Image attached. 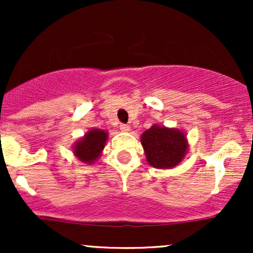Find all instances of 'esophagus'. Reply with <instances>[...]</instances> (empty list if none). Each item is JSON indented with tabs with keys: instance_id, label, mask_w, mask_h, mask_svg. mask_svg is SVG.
Wrapping results in <instances>:
<instances>
[{
	"instance_id": "34e87169",
	"label": "esophagus",
	"mask_w": 253,
	"mask_h": 253,
	"mask_svg": "<svg viewBox=\"0 0 253 253\" xmlns=\"http://www.w3.org/2000/svg\"><path fill=\"white\" fill-rule=\"evenodd\" d=\"M120 129L123 130V132H129V130H130V127L128 126V125L121 124V125H120Z\"/></svg>"
}]
</instances>
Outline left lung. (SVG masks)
I'll list each match as a JSON object with an SVG mask.
<instances>
[{
	"label": "left lung",
	"instance_id": "1",
	"mask_svg": "<svg viewBox=\"0 0 253 253\" xmlns=\"http://www.w3.org/2000/svg\"><path fill=\"white\" fill-rule=\"evenodd\" d=\"M146 161L156 169H172L188 153L187 134L178 128L152 125L140 136Z\"/></svg>",
	"mask_w": 253,
	"mask_h": 253
}]
</instances>
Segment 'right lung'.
I'll use <instances>...</instances> for the list:
<instances>
[{"label": "right lung", "instance_id": "obj_1", "mask_svg": "<svg viewBox=\"0 0 253 253\" xmlns=\"http://www.w3.org/2000/svg\"><path fill=\"white\" fill-rule=\"evenodd\" d=\"M109 133L98 128H90L82 138L75 141L72 153L84 164H94L102 156Z\"/></svg>", "mask_w": 253, "mask_h": 253}]
</instances>
